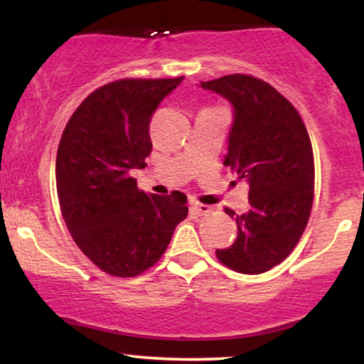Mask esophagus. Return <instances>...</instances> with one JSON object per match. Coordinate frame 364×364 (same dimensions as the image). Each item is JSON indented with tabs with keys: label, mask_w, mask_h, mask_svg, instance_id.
<instances>
[{
	"label": "esophagus",
	"mask_w": 364,
	"mask_h": 364,
	"mask_svg": "<svg viewBox=\"0 0 364 364\" xmlns=\"http://www.w3.org/2000/svg\"><path fill=\"white\" fill-rule=\"evenodd\" d=\"M191 210H192L193 215L203 217V215H208V213H212L213 208L208 207V205H202V203L196 202V203H192V205H191Z\"/></svg>",
	"instance_id": "obj_1"
}]
</instances>
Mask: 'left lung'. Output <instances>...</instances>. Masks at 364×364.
Segmentation results:
<instances>
[{
	"label": "left lung",
	"mask_w": 364,
	"mask_h": 364,
	"mask_svg": "<svg viewBox=\"0 0 364 364\" xmlns=\"http://www.w3.org/2000/svg\"><path fill=\"white\" fill-rule=\"evenodd\" d=\"M233 107L228 152L230 167L250 186L248 210L237 215V240L217 250L223 265L245 275L268 272L285 260L310 218L315 162L300 114L262 79L230 74L200 82Z\"/></svg>",
	"instance_id": "1"
}]
</instances>
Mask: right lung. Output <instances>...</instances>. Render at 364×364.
<instances>
[{
  "label": "right lung",
  "instance_id": "obj_1",
  "mask_svg": "<svg viewBox=\"0 0 364 364\" xmlns=\"http://www.w3.org/2000/svg\"><path fill=\"white\" fill-rule=\"evenodd\" d=\"M182 77L121 79L84 99L64 127L56 188L64 222L84 255L114 277L151 268L187 217L186 200L139 191L132 168L147 166L149 122Z\"/></svg>",
  "mask_w": 364,
  "mask_h": 364
}]
</instances>
